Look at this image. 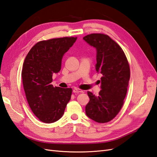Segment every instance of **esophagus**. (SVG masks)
I'll list each match as a JSON object with an SVG mask.
<instances>
[{
  "instance_id": "1",
  "label": "esophagus",
  "mask_w": 157,
  "mask_h": 157,
  "mask_svg": "<svg viewBox=\"0 0 157 157\" xmlns=\"http://www.w3.org/2000/svg\"><path fill=\"white\" fill-rule=\"evenodd\" d=\"M73 93H83V90H81V89H76V88H75V89H73Z\"/></svg>"
}]
</instances>
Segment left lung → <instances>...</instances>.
<instances>
[{
    "label": "left lung",
    "mask_w": 157,
    "mask_h": 157,
    "mask_svg": "<svg viewBox=\"0 0 157 157\" xmlns=\"http://www.w3.org/2000/svg\"><path fill=\"white\" fill-rule=\"evenodd\" d=\"M83 40L96 48L95 69L102 75L98 96L87 92L90 101L85 106L86 114L97 123H107L123 105L130 79L129 64L123 49L108 35L90 34Z\"/></svg>",
    "instance_id": "8db88e82"
}]
</instances>
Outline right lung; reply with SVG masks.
Wrapping results in <instances>:
<instances>
[{
	"mask_svg": "<svg viewBox=\"0 0 157 157\" xmlns=\"http://www.w3.org/2000/svg\"><path fill=\"white\" fill-rule=\"evenodd\" d=\"M76 37H64L37 43L26 55L22 78L26 100L39 119L52 123L63 117L69 102L71 88L53 86L52 76L60 71L65 52L75 43Z\"/></svg>",
	"mask_w": 157,
	"mask_h": 157,
	"instance_id": "right-lung-1",
	"label": "right lung"
}]
</instances>
